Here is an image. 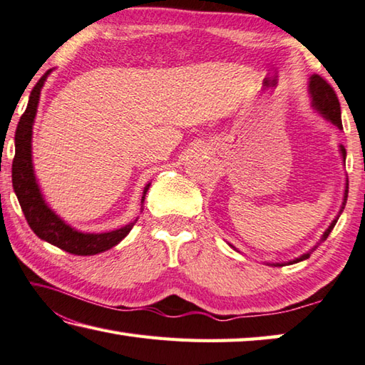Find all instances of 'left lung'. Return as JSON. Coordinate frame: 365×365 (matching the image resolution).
<instances>
[{"label": "left lung", "instance_id": "8db88e82", "mask_svg": "<svg viewBox=\"0 0 365 365\" xmlns=\"http://www.w3.org/2000/svg\"><path fill=\"white\" fill-rule=\"evenodd\" d=\"M309 94H311V103H313V108L319 111V113L329 119L330 123L335 124L336 128L339 129H343L341 125V110H340V102H339V97H336L335 91L332 86H330L326 79L321 78L319 75H313L309 78ZM340 151H341V156H343V161L344 158H346V150H344L343 145H340ZM346 200H348V182H346V187H344V196H343V204H341V209L339 212V215L335 217V220L330 223V227L324 231V235L321 237V241L317 242V246H319L321 242H324L329 237V235L332 233V230L335 227L336 220H339L340 214L344 209V205H346ZM317 246H314L313 249H311L309 252H307V254L300 255L298 258H295V260H290L287 262V264H292V263H298L302 260H307V258H309L311 252H313ZM286 263H273V267H284Z\"/></svg>", "mask_w": 365, "mask_h": 365}]
</instances>
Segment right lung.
Here are the masks:
<instances>
[{"mask_svg": "<svg viewBox=\"0 0 365 365\" xmlns=\"http://www.w3.org/2000/svg\"><path fill=\"white\" fill-rule=\"evenodd\" d=\"M52 70L46 71L35 84L30 92V101L26 105L25 113L21 116V121L16 129V156L12 161V187L14 193L21 204L26 223L30 225L39 240L48 241L52 246L62 249L73 255H96L116 246L121 242L129 231L134 227L135 222H130L125 227L108 231V233H83L71 228L65 223L61 217L54 214V210L46 204L44 197L39 191L36 183L35 172H33L31 163V134H33V121L36 116V108L39 102V94L46 81V78ZM148 183L143 190L142 202L145 201V195L150 188Z\"/></svg>", "mask_w": 365, "mask_h": 365, "instance_id": "obj_1", "label": "right lung"}]
</instances>
